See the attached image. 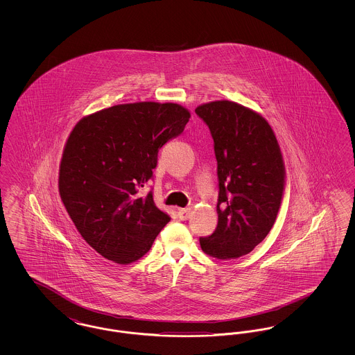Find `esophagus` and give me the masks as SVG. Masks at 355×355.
Here are the masks:
<instances>
[{
    "instance_id": "esophagus-1",
    "label": "esophagus",
    "mask_w": 355,
    "mask_h": 355,
    "mask_svg": "<svg viewBox=\"0 0 355 355\" xmlns=\"http://www.w3.org/2000/svg\"><path fill=\"white\" fill-rule=\"evenodd\" d=\"M178 217L181 220H189L191 217V209H180L178 210Z\"/></svg>"
}]
</instances>
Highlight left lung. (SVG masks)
Returning <instances> with one entry per match:
<instances>
[{"instance_id":"left-lung-1","label":"left lung","mask_w":355,"mask_h":355,"mask_svg":"<svg viewBox=\"0 0 355 355\" xmlns=\"http://www.w3.org/2000/svg\"><path fill=\"white\" fill-rule=\"evenodd\" d=\"M214 139L218 174V225L200 238L203 253L236 259L261 243L277 220L285 190V164L269 122L233 101L196 109Z\"/></svg>"}]
</instances>
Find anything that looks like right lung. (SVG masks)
I'll return each mask as SVG.
<instances>
[{
	"instance_id": "right-lung-1",
	"label": "right lung",
	"mask_w": 355,
	"mask_h": 355,
	"mask_svg": "<svg viewBox=\"0 0 355 355\" xmlns=\"http://www.w3.org/2000/svg\"><path fill=\"white\" fill-rule=\"evenodd\" d=\"M190 112L178 103L114 105L77 122L65 144L58 190L78 233L119 265L144 257L170 217L139 190L158 150L181 135Z\"/></svg>"
}]
</instances>
